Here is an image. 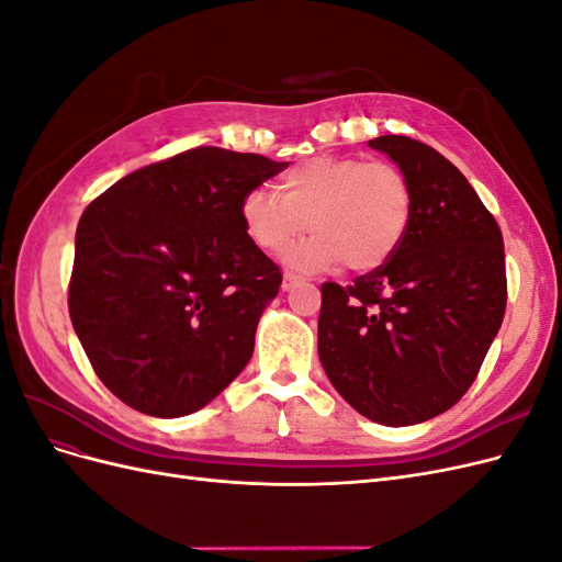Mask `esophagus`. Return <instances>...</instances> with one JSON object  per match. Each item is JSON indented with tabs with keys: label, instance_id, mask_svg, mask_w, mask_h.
<instances>
[{
	"label": "esophagus",
	"instance_id": "esophagus-1",
	"mask_svg": "<svg viewBox=\"0 0 562 562\" xmlns=\"http://www.w3.org/2000/svg\"><path fill=\"white\" fill-rule=\"evenodd\" d=\"M302 281H304V279H302L300 274H293V271H285L281 288H283V291H293V288H297Z\"/></svg>",
	"mask_w": 562,
	"mask_h": 562
}]
</instances>
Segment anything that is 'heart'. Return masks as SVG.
Here are the masks:
<instances>
[{
  "mask_svg": "<svg viewBox=\"0 0 562 562\" xmlns=\"http://www.w3.org/2000/svg\"><path fill=\"white\" fill-rule=\"evenodd\" d=\"M413 217V190L389 161L314 157L281 176L279 194L255 187L241 201L250 241L279 252L307 229L314 232L288 262L302 269L351 271L384 265L401 246Z\"/></svg>",
  "mask_w": 562,
  "mask_h": 562,
  "instance_id": "b5f03b06",
  "label": "heart"
}]
</instances>
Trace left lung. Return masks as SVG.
<instances>
[{"label":"left lung","mask_w":562,"mask_h":562,"mask_svg":"<svg viewBox=\"0 0 562 562\" xmlns=\"http://www.w3.org/2000/svg\"><path fill=\"white\" fill-rule=\"evenodd\" d=\"M368 145L411 182V227L378 269L321 285L318 359L353 411L411 427L450 411L479 375L506 312L504 239L440 151L407 135Z\"/></svg>","instance_id":"left-lung-1"}]
</instances>
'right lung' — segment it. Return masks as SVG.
Here are the masks:
<instances>
[{
	"mask_svg": "<svg viewBox=\"0 0 562 562\" xmlns=\"http://www.w3.org/2000/svg\"><path fill=\"white\" fill-rule=\"evenodd\" d=\"M288 164L196 147L138 168L81 213L67 307L112 394L151 417L211 403L246 368L281 269L244 196Z\"/></svg>",
	"mask_w": 562,
	"mask_h": 562,
	"instance_id": "right-lung-1",
	"label": "right lung"
}]
</instances>
